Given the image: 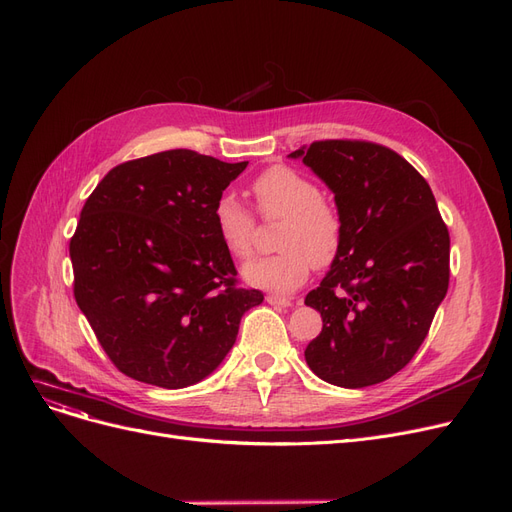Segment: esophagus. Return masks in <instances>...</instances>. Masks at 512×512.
I'll use <instances>...</instances> for the list:
<instances>
[{
  "instance_id": "1",
  "label": "esophagus",
  "mask_w": 512,
  "mask_h": 512,
  "mask_svg": "<svg viewBox=\"0 0 512 512\" xmlns=\"http://www.w3.org/2000/svg\"><path fill=\"white\" fill-rule=\"evenodd\" d=\"M266 301L270 306H278V308H289L293 301H291V297H287V295H278V293H270L268 297H266Z\"/></svg>"
}]
</instances>
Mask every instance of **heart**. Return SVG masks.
Wrapping results in <instances>:
<instances>
[{
    "instance_id": "b5f03b06",
    "label": "heart",
    "mask_w": 512,
    "mask_h": 512,
    "mask_svg": "<svg viewBox=\"0 0 512 512\" xmlns=\"http://www.w3.org/2000/svg\"><path fill=\"white\" fill-rule=\"evenodd\" d=\"M251 192L259 217L280 219L276 230L280 251L246 263L242 276L249 285L291 293L304 285L314 266H331L342 251L344 215L331 196L318 192L314 179L278 164L253 181ZM213 221L227 253L238 259L253 253L257 219L249 206L225 194L213 206Z\"/></svg>"
}]
</instances>
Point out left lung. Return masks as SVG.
Here are the masks:
<instances>
[{"label": "left lung", "mask_w": 512, "mask_h": 512, "mask_svg": "<svg viewBox=\"0 0 512 512\" xmlns=\"http://www.w3.org/2000/svg\"><path fill=\"white\" fill-rule=\"evenodd\" d=\"M335 194L344 242L306 295L323 331L306 348L333 386L365 388L409 365L449 287V230L426 179L394 149L327 139L295 149Z\"/></svg>", "instance_id": "left-lung-1"}]
</instances>
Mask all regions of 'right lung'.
I'll return each instance as SVG.
<instances>
[{"label": "right lung", "instance_id": "obj_1", "mask_svg": "<svg viewBox=\"0 0 512 512\" xmlns=\"http://www.w3.org/2000/svg\"><path fill=\"white\" fill-rule=\"evenodd\" d=\"M249 162L170 149L113 166L69 242L73 295L109 361L137 382L192 386L232 350L263 293L238 287L213 206Z\"/></svg>", "mask_w": 512, "mask_h": 512}]
</instances>
